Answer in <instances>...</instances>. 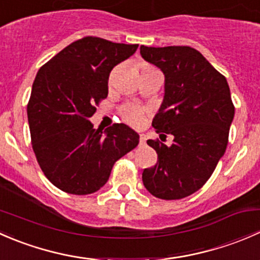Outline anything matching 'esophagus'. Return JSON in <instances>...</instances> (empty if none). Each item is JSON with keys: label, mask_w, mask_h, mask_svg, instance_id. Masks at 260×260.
I'll return each mask as SVG.
<instances>
[{"label": "esophagus", "mask_w": 260, "mask_h": 260, "mask_svg": "<svg viewBox=\"0 0 260 260\" xmlns=\"http://www.w3.org/2000/svg\"><path fill=\"white\" fill-rule=\"evenodd\" d=\"M140 145L141 146L146 145V135H143V133H141L140 135Z\"/></svg>", "instance_id": "obj_1"}]
</instances>
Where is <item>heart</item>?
Instances as JSON below:
<instances>
[{"instance_id":"1","label":"heart","mask_w":260,"mask_h":260,"mask_svg":"<svg viewBox=\"0 0 260 260\" xmlns=\"http://www.w3.org/2000/svg\"><path fill=\"white\" fill-rule=\"evenodd\" d=\"M140 69H141V74H146V73H151V72H157L153 67L148 64H141L140 65ZM115 73L117 70H113L111 73V77H109V81H113L114 77H115ZM122 117L123 119L125 120L127 123H129L131 125H140L142 123L143 117H145V111L140 107H136V106H127L122 109Z\"/></svg>"}]
</instances>
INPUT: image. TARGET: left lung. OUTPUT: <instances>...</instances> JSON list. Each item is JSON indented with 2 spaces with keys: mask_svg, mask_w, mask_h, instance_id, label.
I'll list each match as a JSON object with an SVG mask.
<instances>
[{
  "mask_svg": "<svg viewBox=\"0 0 260 260\" xmlns=\"http://www.w3.org/2000/svg\"><path fill=\"white\" fill-rule=\"evenodd\" d=\"M140 50L165 75L164 101L152 125L159 136H174L171 146L147 141L158 159L143 171V185L158 199H183L205 185L224 156L235 111L229 85L190 46Z\"/></svg>",
  "mask_w": 260,
  "mask_h": 260,
  "instance_id": "obj_1",
  "label": "left lung"
}]
</instances>
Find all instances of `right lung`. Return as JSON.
I'll return each mask as SVG.
<instances>
[{"label":"right lung","instance_id":"obj_1","mask_svg":"<svg viewBox=\"0 0 260 260\" xmlns=\"http://www.w3.org/2000/svg\"><path fill=\"white\" fill-rule=\"evenodd\" d=\"M137 48L88 36L62 49L36 74L27 104L32 148L45 176L61 191L95 192L114 162L138 146L140 136L127 124L103 131L89 120L108 95L112 69Z\"/></svg>","mask_w":260,"mask_h":260}]
</instances>
